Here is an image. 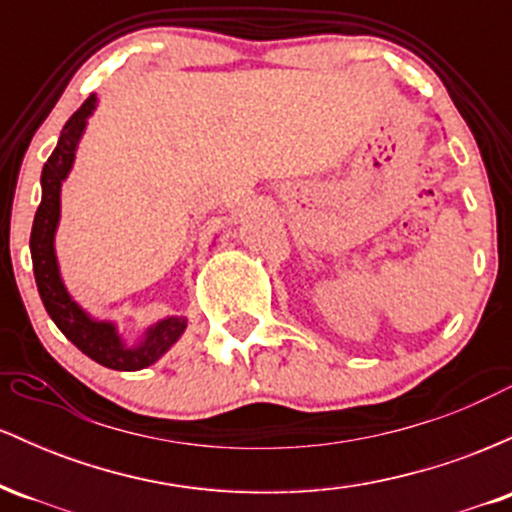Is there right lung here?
<instances>
[{
    "instance_id": "add662e5",
    "label": "right lung",
    "mask_w": 512,
    "mask_h": 512,
    "mask_svg": "<svg viewBox=\"0 0 512 512\" xmlns=\"http://www.w3.org/2000/svg\"><path fill=\"white\" fill-rule=\"evenodd\" d=\"M93 108H96V96H88L84 105L67 120V125H64L60 134V142H57L55 151H52L48 163L43 166V175H40L43 199H40V207L35 211L31 231L33 274L45 310H48L52 322L60 327L64 337L76 349L84 351L88 358H93V361L101 363L105 368L142 370L158 361L170 346L178 342L180 334L187 327L185 317H166V320L156 322L146 332L144 342L129 349L117 337L115 327L110 322L91 320L72 301V296L64 289L60 279V267H57L55 257V231L57 221H60V187L69 170H72L76 144H79L81 134H84L86 117L93 113Z\"/></svg>"
}]
</instances>
